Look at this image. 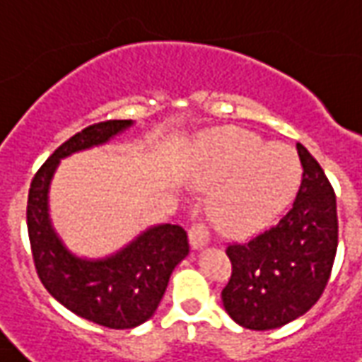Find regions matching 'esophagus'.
I'll use <instances>...</instances> for the list:
<instances>
[{
    "label": "esophagus",
    "mask_w": 362,
    "mask_h": 362,
    "mask_svg": "<svg viewBox=\"0 0 362 362\" xmlns=\"http://www.w3.org/2000/svg\"><path fill=\"white\" fill-rule=\"evenodd\" d=\"M188 237L189 245H192L194 249H202L204 245L209 243V229H207L206 223H194L189 227Z\"/></svg>",
    "instance_id": "obj_1"
}]
</instances>
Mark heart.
Listing matches in <instances>:
<instances>
[{
    "instance_id": "heart-1",
    "label": "heart",
    "mask_w": 362,
    "mask_h": 362,
    "mask_svg": "<svg viewBox=\"0 0 362 362\" xmlns=\"http://www.w3.org/2000/svg\"><path fill=\"white\" fill-rule=\"evenodd\" d=\"M302 166L286 145L241 129L209 135L196 182L216 188L211 214L225 231L252 233L278 216L298 189Z\"/></svg>"
}]
</instances>
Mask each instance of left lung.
Returning <instances> with one entry per match:
<instances>
[{
  "instance_id": "8db88e82",
  "label": "left lung",
  "mask_w": 362,
  "mask_h": 362,
  "mask_svg": "<svg viewBox=\"0 0 362 362\" xmlns=\"http://www.w3.org/2000/svg\"><path fill=\"white\" fill-rule=\"evenodd\" d=\"M302 184L292 207L247 243L227 247L231 278L225 312L247 329L267 331L304 315L327 286L337 252V202L320 163L298 143Z\"/></svg>"
}]
</instances>
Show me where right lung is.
Listing matches in <instances>:
<instances>
[{
  "instance_id": "add662e5",
  "label": "right lung",
  "mask_w": 362,
  "mask_h": 362,
  "mask_svg": "<svg viewBox=\"0 0 362 362\" xmlns=\"http://www.w3.org/2000/svg\"><path fill=\"white\" fill-rule=\"evenodd\" d=\"M133 125L111 119L82 129L35 174L27 202L33 260L42 286L76 315L110 329H131L153 317L176 264L188 257L180 225H155L105 259H82L66 249L49 216V188L60 158L103 145Z\"/></svg>"
}]
</instances>
